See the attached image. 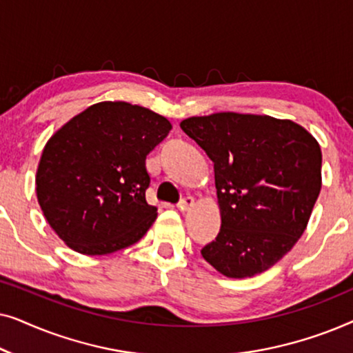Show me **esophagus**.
Returning a JSON list of instances; mask_svg holds the SVG:
<instances>
[{
  "mask_svg": "<svg viewBox=\"0 0 353 353\" xmlns=\"http://www.w3.org/2000/svg\"><path fill=\"white\" fill-rule=\"evenodd\" d=\"M192 205H194V197L192 196H185L180 202H178V209H180L181 212L190 210Z\"/></svg>",
  "mask_w": 353,
  "mask_h": 353,
  "instance_id": "34e87169",
  "label": "esophagus"
}]
</instances>
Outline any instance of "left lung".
<instances>
[{"label":"left lung","mask_w":353,"mask_h":353,"mask_svg":"<svg viewBox=\"0 0 353 353\" xmlns=\"http://www.w3.org/2000/svg\"><path fill=\"white\" fill-rule=\"evenodd\" d=\"M214 162L221 228L201 254L228 278L272 268L294 248L321 190V149L270 115L216 112L180 123Z\"/></svg>","instance_id":"left-lung-1"}]
</instances>
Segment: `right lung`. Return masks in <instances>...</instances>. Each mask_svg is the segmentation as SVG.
<instances>
[{
    "mask_svg": "<svg viewBox=\"0 0 353 353\" xmlns=\"http://www.w3.org/2000/svg\"><path fill=\"white\" fill-rule=\"evenodd\" d=\"M172 123L123 101L90 105L57 130L43 149L37 197L54 233L85 255L138 243L157 219L146 202V156Z\"/></svg>",
    "mask_w": 353,
    "mask_h": 353,
    "instance_id": "1",
    "label": "right lung"
}]
</instances>
